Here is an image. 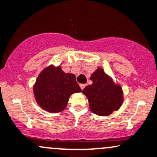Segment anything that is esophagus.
<instances>
[{
  "instance_id": "34e87169",
  "label": "esophagus",
  "mask_w": 157,
  "mask_h": 157,
  "mask_svg": "<svg viewBox=\"0 0 157 157\" xmlns=\"http://www.w3.org/2000/svg\"><path fill=\"white\" fill-rule=\"evenodd\" d=\"M80 88H81V90H83V89H84V87L86 86V85H85V84H83V83H81V84H80Z\"/></svg>"
}]
</instances>
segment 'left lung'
I'll return each mask as SVG.
<instances>
[{
    "mask_svg": "<svg viewBox=\"0 0 157 157\" xmlns=\"http://www.w3.org/2000/svg\"><path fill=\"white\" fill-rule=\"evenodd\" d=\"M90 80L92 83L86 86L82 93L86 96L92 113L105 117L118 110L124 101L121 86L100 67L91 74Z\"/></svg>",
    "mask_w": 157,
    "mask_h": 157,
    "instance_id": "1",
    "label": "left lung"
}]
</instances>
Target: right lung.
Returning <instances> with one entry per match:
<instances>
[{
	"mask_svg": "<svg viewBox=\"0 0 157 157\" xmlns=\"http://www.w3.org/2000/svg\"><path fill=\"white\" fill-rule=\"evenodd\" d=\"M74 74L65 73L61 65H49L37 76L33 93L37 105L49 113H59L66 108L71 95L82 91Z\"/></svg>",
	"mask_w": 157,
	"mask_h": 157,
	"instance_id": "add662e5",
	"label": "right lung"
}]
</instances>
